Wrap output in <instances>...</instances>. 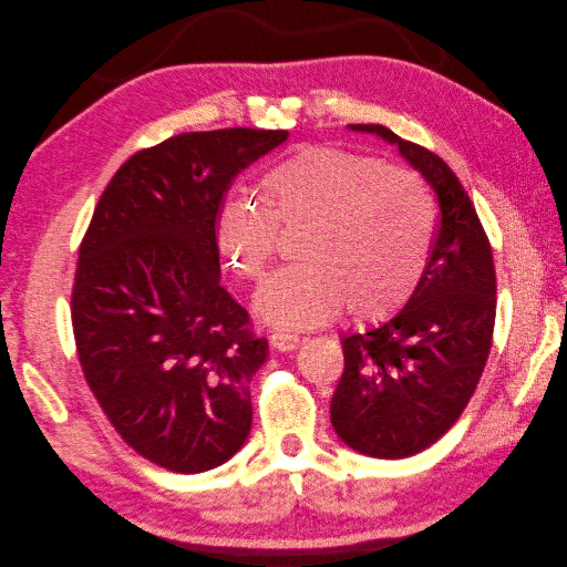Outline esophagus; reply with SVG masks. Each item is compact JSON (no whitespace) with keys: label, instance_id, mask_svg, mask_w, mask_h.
<instances>
[{"label":"esophagus","instance_id":"1","mask_svg":"<svg viewBox=\"0 0 567 567\" xmlns=\"http://www.w3.org/2000/svg\"><path fill=\"white\" fill-rule=\"evenodd\" d=\"M269 343H272L277 350H295L300 346V337L277 330V332L269 334Z\"/></svg>","mask_w":567,"mask_h":567}]
</instances>
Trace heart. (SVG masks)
Wrapping results in <instances>:
<instances>
[{"instance_id":"b5f03b06","label":"heart","mask_w":567,"mask_h":567,"mask_svg":"<svg viewBox=\"0 0 567 567\" xmlns=\"http://www.w3.org/2000/svg\"><path fill=\"white\" fill-rule=\"evenodd\" d=\"M269 205L230 196L214 237L233 272L258 281L279 251V235L309 226L300 265L269 277L258 295L260 318L286 330H309L346 307L375 322L406 305L424 275L436 237V207L411 171L330 145H307L262 179Z\"/></svg>"}]
</instances>
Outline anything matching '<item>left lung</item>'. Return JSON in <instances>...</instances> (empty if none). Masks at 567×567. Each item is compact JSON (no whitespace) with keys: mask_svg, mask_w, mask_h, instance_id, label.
I'll return each mask as SVG.
<instances>
[{"mask_svg":"<svg viewBox=\"0 0 567 567\" xmlns=\"http://www.w3.org/2000/svg\"><path fill=\"white\" fill-rule=\"evenodd\" d=\"M394 143L434 186L439 226L424 275L385 326L341 339L330 417L339 439L375 460L434 445L460 420L487 364L496 320L489 237L462 182L431 150L383 124H350Z\"/></svg>","mask_w":567,"mask_h":567,"instance_id":"1","label":"left lung"}]
</instances>
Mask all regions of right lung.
Segmentation results:
<instances>
[{"label": "right lung", "mask_w": 567, "mask_h": 567, "mask_svg": "<svg viewBox=\"0 0 567 567\" xmlns=\"http://www.w3.org/2000/svg\"><path fill=\"white\" fill-rule=\"evenodd\" d=\"M286 131L179 133L107 182L80 241L71 322L80 367L122 441L175 473L221 466L251 429L267 355L219 284L214 224L233 179Z\"/></svg>", "instance_id": "right-lung-1"}]
</instances>
